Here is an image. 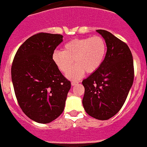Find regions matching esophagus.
<instances>
[{"instance_id":"34e87169","label":"esophagus","mask_w":147,"mask_h":147,"mask_svg":"<svg viewBox=\"0 0 147 147\" xmlns=\"http://www.w3.org/2000/svg\"><path fill=\"white\" fill-rule=\"evenodd\" d=\"M78 84V82H76V81H72V82H71V84H72V86H75L76 85V84Z\"/></svg>"}]
</instances>
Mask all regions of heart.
<instances>
[{
  "instance_id": "obj_1",
  "label": "heart",
  "mask_w": 147,
  "mask_h": 147,
  "mask_svg": "<svg viewBox=\"0 0 147 147\" xmlns=\"http://www.w3.org/2000/svg\"><path fill=\"white\" fill-rule=\"evenodd\" d=\"M106 53V42L103 38L95 35L67 42L63 46V51H54L53 60L59 70L67 73L75 60L76 65L66 76L76 80L82 78L85 72L92 73L97 71L103 63Z\"/></svg>"
}]
</instances>
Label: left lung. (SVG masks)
<instances>
[{
  "label": "left lung",
  "instance_id": "1",
  "mask_svg": "<svg viewBox=\"0 0 147 147\" xmlns=\"http://www.w3.org/2000/svg\"><path fill=\"white\" fill-rule=\"evenodd\" d=\"M97 32L107 49L101 67L82 81V105L90 116L107 120L119 112L127 99L134 81V63L127 44L108 31Z\"/></svg>",
  "mask_w": 147,
  "mask_h": 147
}]
</instances>
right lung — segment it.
I'll return each mask as SVG.
<instances>
[{
	"label": "right lung",
	"mask_w": 147,
	"mask_h": 147,
	"mask_svg": "<svg viewBox=\"0 0 147 147\" xmlns=\"http://www.w3.org/2000/svg\"><path fill=\"white\" fill-rule=\"evenodd\" d=\"M63 38L45 32L32 35L13 59L12 82L19 105L26 116L40 124L51 122L63 113L70 90V82L53 60Z\"/></svg>",
	"instance_id": "right-lung-1"
}]
</instances>
